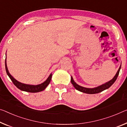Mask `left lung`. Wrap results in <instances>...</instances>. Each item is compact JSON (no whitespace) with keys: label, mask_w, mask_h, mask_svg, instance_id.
<instances>
[{"label":"left lung","mask_w":127,"mask_h":127,"mask_svg":"<svg viewBox=\"0 0 127 127\" xmlns=\"http://www.w3.org/2000/svg\"><path fill=\"white\" fill-rule=\"evenodd\" d=\"M121 69V65L120 66L119 68L117 71L116 74L114 76V77L113 78L109 81L105 83L104 84H103L102 85L96 87H94V88H87V87H82L81 86H79L78 85L77 83H76L75 82V81H74V79L73 78V77H71V82L73 84V85L74 86V87H75V89L77 90H78L81 92H82L84 93H86V94H97V93H99L102 91L105 90L107 89H108L109 87H110L111 86H112L114 83L115 82V81L117 79V78L118 77L119 74V71Z\"/></svg>","instance_id":"8db88e82"}]
</instances>
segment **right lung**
I'll return each mask as SVG.
<instances>
[{
    "label": "right lung",
    "instance_id": "right-lung-1",
    "mask_svg": "<svg viewBox=\"0 0 127 127\" xmlns=\"http://www.w3.org/2000/svg\"><path fill=\"white\" fill-rule=\"evenodd\" d=\"M5 56H6V54H5ZM6 58H5V70H6L7 75H8L9 78L12 81L13 83L19 89L21 90L24 91H27V92L29 93H38L40 92V91H42L44 90L45 89H46V87L48 86V85L49 84L50 81H51L52 77V74L51 73L49 76L48 78L45 81H44L43 83L39 84V85H28V84H25L21 83L18 81H17L16 79H15L12 76L10 73H9L8 70L7 66V62H6Z\"/></svg>",
    "mask_w": 127,
    "mask_h": 127
}]
</instances>
